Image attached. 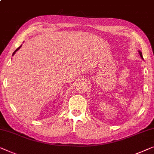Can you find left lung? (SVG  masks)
<instances>
[{
  "label": "left lung",
  "instance_id": "8db88e82",
  "mask_svg": "<svg viewBox=\"0 0 154 154\" xmlns=\"http://www.w3.org/2000/svg\"><path fill=\"white\" fill-rule=\"evenodd\" d=\"M138 53H139V54H140V57H141V58H142V60H144V59H143V57H142V53L141 51H140L139 50V51H138Z\"/></svg>",
  "mask_w": 154,
  "mask_h": 154
}]
</instances>
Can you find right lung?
<instances>
[{
    "instance_id": "right-lung-1",
    "label": "right lung",
    "mask_w": 154,
    "mask_h": 154,
    "mask_svg": "<svg viewBox=\"0 0 154 154\" xmlns=\"http://www.w3.org/2000/svg\"><path fill=\"white\" fill-rule=\"evenodd\" d=\"M21 46H22V45H21V46H19V48H17V49H16V50H15V51H14V53H12V56H13V55H14V54H15V53H16V52H17V51H18V50H19V48H21Z\"/></svg>"
}]
</instances>
